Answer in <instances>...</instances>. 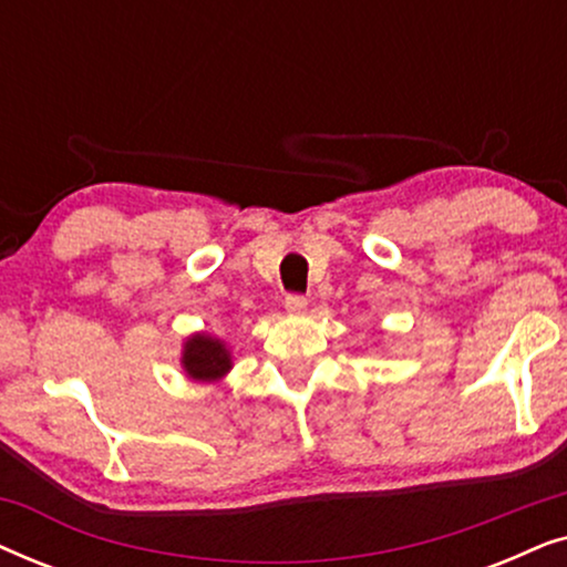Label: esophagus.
I'll return each instance as SVG.
<instances>
[{"label":"esophagus","mask_w":567,"mask_h":567,"mask_svg":"<svg viewBox=\"0 0 567 567\" xmlns=\"http://www.w3.org/2000/svg\"><path fill=\"white\" fill-rule=\"evenodd\" d=\"M284 307L289 315H301V312H307V299L299 297V293H289L284 301Z\"/></svg>","instance_id":"1"}]
</instances>
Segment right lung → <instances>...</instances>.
<instances>
[{
    "label": "right lung",
    "mask_w": 567,
    "mask_h": 567,
    "mask_svg": "<svg viewBox=\"0 0 567 567\" xmlns=\"http://www.w3.org/2000/svg\"><path fill=\"white\" fill-rule=\"evenodd\" d=\"M181 367L190 382L216 384L229 374L235 361H231V348L227 340L212 336V332H190L183 340Z\"/></svg>",
    "instance_id": "1"
}]
</instances>
